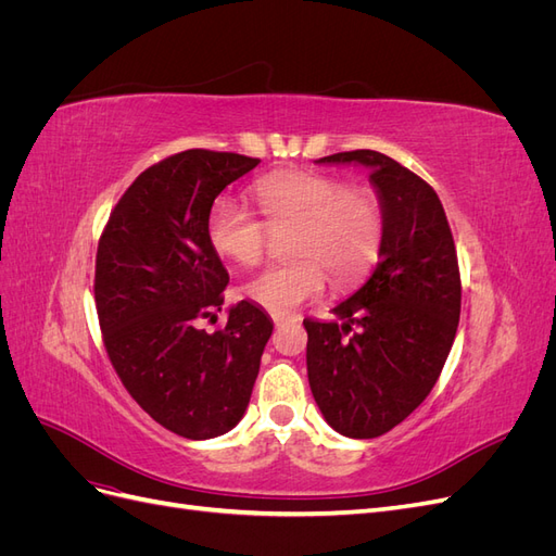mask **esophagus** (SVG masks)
<instances>
[{
    "mask_svg": "<svg viewBox=\"0 0 556 556\" xmlns=\"http://www.w3.org/2000/svg\"><path fill=\"white\" fill-rule=\"evenodd\" d=\"M271 319H274V325H276V327H280V325L290 323V319H296V317H292V315H280V313H276V315H271Z\"/></svg>",
    "mask_w": 556,
    "mask_h": 556,
    "instance_id": "34e87169",
    "label": "esophagus"
}]
</instances>
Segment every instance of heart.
<instances>
[{
    "mask_svg": "<svg viewBox=\"0 0 556 556\" xmlns=\"http://www.w3.org/2000/svg\"><path fill=\"white\" fill-rule=\"evenodd\" d=\"M260 217L229 199L215 201L206 237L211 248L237 264H257L268 248V230L292 229L290 264L268 266L243 285V294L271 313H290L325 292L362 280L378 260L384 211L368 188L315 172H278L255 182Z\"/></svg>",
    "mask_w": 556,
    "mask_h": 556,
    "instance_id": "1",
    "label": "heart"
}]
</instances>
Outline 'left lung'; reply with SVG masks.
I'll use <instances>...</instances> for the list:
<instances>
[{
    "label": "left lung",
    "instance_id": "8db88e82",
    "mask_svg": "<svg viewBox=\"0 0 556 556\" xmlns=\"http://www.w3.org/2000/svg\"><path fill=\"white\" fill-rule=\"evenodd\" d=\"M317 162L371 172L384 237L371 278L331 311L341 325L304 319L308 382L333 431L378 439L429 396L443 371L462 311L457 250L439 194L396 160L350 150Z\"/></svg>",
    "mask_w": 556,
    "mask_h": 556
}]
</instances>
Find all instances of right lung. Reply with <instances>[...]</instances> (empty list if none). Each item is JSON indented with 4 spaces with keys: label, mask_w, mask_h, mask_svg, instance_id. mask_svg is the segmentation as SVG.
<instances>
[{
    "label": "right lung",
    "mask_w": 556,
    "mask_h": 556,
    "mask_svg": "<svg viewBox=\"0 0 556 556\" xmlns=\"http://www.w3.org/2000/svg\"><path fill=\"white\" fill-rule=\"evenodd\" d=\"M260 160L192 148L146 169L117 201L97 248L94 301L117 378L139 406L182 439L206 441L245 415L274 323L225 304L227 268L206 237L215 197Z\"/></svg>",
    "instance_id": "add662e5"
}]
</instances>
